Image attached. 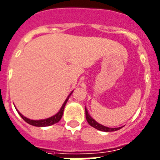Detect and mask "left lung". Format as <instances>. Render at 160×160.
<instances>
[{"instance_id": "obj_1", "label": "left lung", "mask_w": 160, "mask_h": 160, "mask_svg": "<svg viewBox=\"0 0 160 160\" xmlns=\"http://www.w3.org/2000/svg\"><path fill=\"white\" fill-rule=\"evenodd\" d=\"M85 112H86V119L88 121V122L89 123V125H91L92 127H93L94 128H96L98 130L103 131V132H113V131H117L120 128H122V127H118V128H108L106 127V126H103V125L100 124L97 121L92 118L89 115L88 110H87L86 107H85Z\"/></svg>"}]
</instances>
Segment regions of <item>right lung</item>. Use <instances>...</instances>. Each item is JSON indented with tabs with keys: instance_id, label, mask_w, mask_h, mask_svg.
Instances as JSON below:
<instances>
[{
	"instance_id": "right-lung-1",
	"label": "right lung",
	"mask_w": 160,
	"mask_h": 160,
	"mask_svg": "<svg viewBox=\"0 0 160 160\" xmlns=\"http://www.w3.org/2000/svg\"><path fill=\"white\" fill-rule=\"evenodd\" d=\"M72 93V92L71 93L69 94L68 98H67V99L65 100V102H63L62 106L61 107L60 110L58 111L55 115H53L52 117L48 118H45V119H40V120H32V119H30V118H27L25 116L21 113V112L17 109V111L18 112V113L20 114V116L23 118V119L27 122V123H29V124L32 125V126H36V127H47V126H51V125L54 124V123H57L60 121V119L62 117L63 114V111H64V108L66 106L67 102H68V100L69 97L71 96V94Z\"/></svg>"
}]
</instances>
